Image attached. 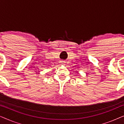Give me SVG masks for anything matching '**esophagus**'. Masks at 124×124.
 Returning a JSON list of instances; mask_svg holds the SVG:
<instances>
[{"label": "esophagus", "instance_id": "34e87169", "mask_svg": "<svg viewBox=\"0 0 124 124\" xmlns=\"http://www.w3.org/2000/svg\"><path fill=\"white\" fill-rule=\"evenodd\" d=\"M60 64L62 65H64L65 64V62L64 60H61L60 61Z\"/></svg>", "mask_w": 124, "mask_h": 124}]
</instances>
